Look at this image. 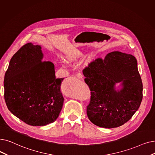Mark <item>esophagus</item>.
Masks as SVG:
<instances>
[{
    "mask_svg": "<svg viewBox=\"0 0 155 155\" xmlns=\"http://www.w3.org/2000/svg\"><path fill=\"white\" fill-rule=\"evenodd\" d=\"M75 76L78 78H82V77H83V76H82V73H77L76 75H75Z\"/></svg>",
    "mask_w": 155,
    "mask_h": 155,
    "instance_id": "1",
    "label": "esophagus"
}]
</instances>
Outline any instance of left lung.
Here are the masks:
<instances>
[{
    "label": "left lung",
    "mask_w": 155,
    "mask_h": 155,
    "mask_svg": "<svg viewBox=\"0 0 155 155\" xmlns=\"http://www.w3.org/2000/svg\"><path fill=\"white\" fill-rule=\"evenodd\" d=\"M83 74L91 91L87 115L94 125L107 129L120 127L139 109L143 83L137 60L132 54L111 52L104 59L89 63Z\"/></svg>",
    "instance_id": "8db88e82"
}]
</instances>
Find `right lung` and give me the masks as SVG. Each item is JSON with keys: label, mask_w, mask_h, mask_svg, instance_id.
<instances>
[{"label": "right lung", "mask_w": 155, "mask_h": 155, "mask_svg": "<svg viewBox=\"0 0 155 155\" xmlns=\"http://www.w3.org/2000/svg\"><path fill=\"white\" fill-rule=\"evenodd\" d=\"M42 47L30 42L11 59L4 80L8 110L25 123L44 126L52 123L61 111L64 98L54 65L42 61Z\"/></svg>", "instance_id": "obj_1"}]
</instances>
